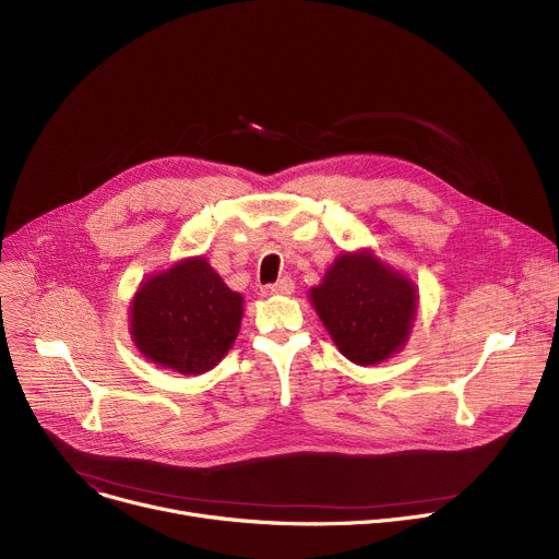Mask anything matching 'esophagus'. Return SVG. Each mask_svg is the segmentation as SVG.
<instances>
[{"instance_id":"esophagus-1","label":"esophagus","mask_w":559,"mask_h":559,"mask_svg":"<svg viewBox=\"0 0 559 559\" xmlns=\"http://www.w3.org/2000/svg\"><path fill=\"white\" fill-rule=\"evenodd\" d=\"M267 292H270V294H281V296H287V294H292V292H294V281H292L289 276H283L281 281H276V283L267 285Z\"/></svg>"}]
</instances>
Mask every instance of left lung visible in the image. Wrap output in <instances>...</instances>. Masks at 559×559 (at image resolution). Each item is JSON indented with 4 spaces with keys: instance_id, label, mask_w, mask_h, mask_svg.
Wrapping results in <instances>:
<instances>
[{
    "instance_id": "left-lung-1",
    "label": "left lung",
    "mask_w": 559,
    "mask_h": 559,
    "mask_svg": "<svg viewBox=\"0 0 559 559\" xmlns=\"http://www.w3.org/2000/svg\"><path fill=\"white\" fill-rule=\"evenodd\" d=\"M309 300L341 354L362 367L401 352L418 313L416 285L369 250L341 254Z\"/></svg>"
}]
</instances>
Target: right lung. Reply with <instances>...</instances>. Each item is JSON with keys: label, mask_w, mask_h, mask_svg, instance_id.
Returning <instances> with one entry per match:
<instances>
[{"label": "right lung", "mask_w": 559, "mask_h": 559, "mask_svg": "<svg viewBox=\"0 0 559 559\" xmlns=\"http://www.w3.org/2000/svg\"><path fill=\"white\" fill-rule=\"evenodd\" d=\"M243 296L203 257L183 259L141 283L130 334L143 358L183 376L210 371L241 330Z\"/></svg>", "instance_id": "add662e5"}]
</instances>
